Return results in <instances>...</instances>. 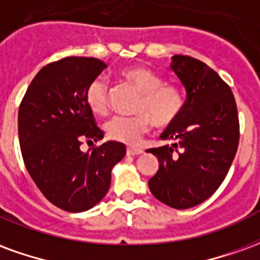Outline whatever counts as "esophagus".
Here are the masks:
<instances>
[{
  "label": "esophagus",
  "mask_w": 260,
  "mask_h": 260,
  "mask_svg": "<svg viewBox=\"0 0 260 260\" xmlns=\"http://www.w3.org/2000/svg\"><path fill=\"white\" fill-rule=\"evenodd\" d=\"M142 153H143V150L139 149V147H128L126 149V154L128 156H138V154H142Z\"/></svg>",
  "instance_id": "esophagus-1"
}]
</instances>
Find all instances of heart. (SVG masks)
<instances>
[{
    "label": "heart",
    "mask_w": 260,
    "mask_h": 260,
    "mask_svg": "<svg viewBox=\"0 0 260 260\" xmlns=\"http://www.w3.org/2000/svg\"><path fill=\"white\" fill-rule=\"evenodd\" d=\"M118 78L129 83L141 93L135 104L138 114L114 117L106 124V132L114 141L135 145L150 129V124L167 126L173 124L184 107V96L174 85L164 83L163 78L145 67H126L118 72ZM85 100L87 107L96 115L108 113V86L104 78L99 76L86 87Z\"/></svg>",
    "instance_id": "1"
}]
</instances>
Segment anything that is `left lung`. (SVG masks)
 <instances>
[{
  "label": "left lung",
  "instance_id": "1",
  "mask_svg": "<svg viewBox=\"0 0 260 260\" xmlns=\"http://www.w3.org/2000/svg\"><path fill=\"white\" fill-rule=\"evenodd\" d=\"M171 69L186 100L160 136L173 143L149 150L158 160L149 188L164 205L189 209L221 185L238 149L240 122L234 94L217 72L188 55H174Z\"/></svg>",
  "mask_w": 260,
  "mask_h": 260
}]
</instances>
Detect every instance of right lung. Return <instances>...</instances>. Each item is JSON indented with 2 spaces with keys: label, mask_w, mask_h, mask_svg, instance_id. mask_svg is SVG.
Masks as SVG:
<instances>
[{
  "label": "right lung",
  "mask_w": 260,
  "mask_h": 260,
  "mask_svg": "<svg viewBox=\"0 0 260 260\" xmlns=\"http://www.w3.org/2000/svg\"><path fill=\"white\" fill-rule=\"evenodd\" d=\"M104 68L91 57L51 62L39 71L20 103L18 134L26 170L43 195L67 212L96 206L110 189L111 170L126 153L115 141L80 150V138L97 142L104 136L85 100L87 85Z\"/></svg>",
  "instance_id": "add662e5"
}]
</instances>
